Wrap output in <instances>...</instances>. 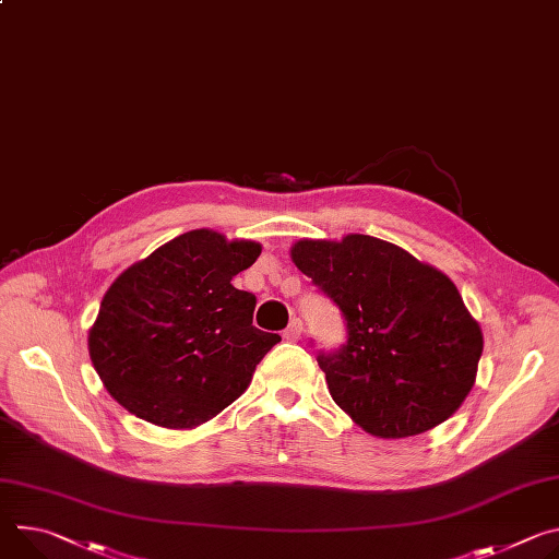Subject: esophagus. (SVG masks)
I'll use <instances>...</instances> for the list:
<instances>
[{"label": "esophagus", "mask_w": 559, "mask_h": 559, "mask_svg": "<svg viewBox=\"0 0 559 559\" xmlns=\"http://www.w3.org/2000/svg\"><path fill=\"white\" fill-rule=\"evenodd\" d=\"M300 334H302V323H300V319H294V321L287 325V330L283 332V338L289 341V343H296V341L300 338Z\"/></svg>", "instance_id": "esophagus-1"}]
</instances>
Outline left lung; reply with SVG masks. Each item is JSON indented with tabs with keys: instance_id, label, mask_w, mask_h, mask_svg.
<instances>
[{
	"instance_id": "obj_1",
	"label": "left lung",
	"mask_w": 559,
	"mask_h": 559,
	"mask_svg": "<svg viewBox=\"0 0 559 559\" xmlns=\"http://www.w3.org/2000/svg\"><path fill=\"white\" fill-rule=\"evenodd\" d=\"M289 257L345 317L347 343L317 361L354 424L379 439H403L460 411L477 379L484 334L441 270L366 234L302 238Z\"/></svg>"
}]
</instances>
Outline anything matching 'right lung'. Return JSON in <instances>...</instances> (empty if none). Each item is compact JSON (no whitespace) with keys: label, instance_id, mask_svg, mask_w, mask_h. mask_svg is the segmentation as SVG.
<instances>
[{"label":"right lung","instance_id":"1","mask_svg":"<svg viewBox=\"0 0 559 559\" xmlns=\"http://www.w3.org/2000/svg\"><path fill=\"white\" fill-rule=\"evenodd\" d=\"M261 249L257 240L191 229L111 283L88 330V357L124 411L191 430L249 388L281 341L251 325L257 296L231 285Z\"/></svg>","mask_w":559,"mask_h":559}]
</instances>
